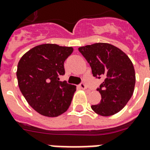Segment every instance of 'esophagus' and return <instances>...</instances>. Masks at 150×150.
<instances>
[{"mask_svg": "<svg viewBox=\"0 0 150 150\" xmlns=\"http://www.w3.org/2000/svg\"><path fill=\"white\" fill-rule=\"evenodd\" d=\"M79 88L80 89H82V90H86V84L84 83H80Z\"/></svg>", "mask_w": 150, "mask_h": 150, "instance_id": "1", "label": "esophagus"}]
</instances>
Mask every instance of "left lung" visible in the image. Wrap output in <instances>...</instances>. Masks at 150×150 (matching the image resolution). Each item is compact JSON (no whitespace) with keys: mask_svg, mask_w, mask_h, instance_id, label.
<instances>
[{"mask_svg":"<svg viewBox=\"0 0 150 150\" xmlns=\"http://www.w3.org/2000/svg\"><path fill=\"white\" fill-rule=\"evenodd\" d=\"M90 64L94 77L104 81L98 88L100 102L91 106L97 114L108 116L119 112L133 95L135 71L125 52L108 43H95L79 48Z\"/></svg>","mask_w":150,"mask_h":150,"instance_id":"obj_1","label":"left lung"}]
</instances>
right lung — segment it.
<instances>
[{
  "label": "right lung",
  "mask_w": 150,
  "mask_h": 150,
  "mask_svg": "<svg viewBox=\"0 0 150 150\" xmlns=\"http://www.w3.org/2000/svg\"><path fill=\"white\" fill-rule=\"evenodd\" d=\"M72 47L42 44L32 48L19 60L17 79L30 105L45 116L56 117L69 108L76 86L60 81L65 73V60Z\"/></svg>",
  "instance_id": "add662e5"
}]
</instances>
